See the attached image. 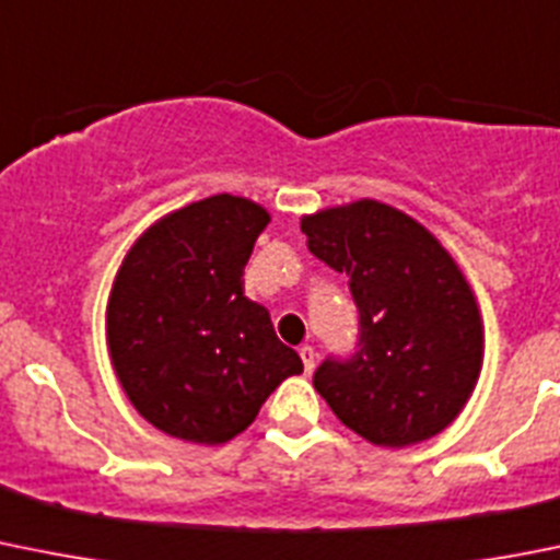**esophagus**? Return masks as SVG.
Wrapping results in <instances>:
<instances>
[{"label": "esophagus", "instance_id": "34e87169", "mask_svg": "<svg viewBox=\"0 0 560 560\" xmlns=\"http://www.w3.org/2000/svg\"><path fill=\"white\" fill-rule=\"evenodd\" d=\"M298 353H301V362H304L306 373H312V370H315V359H317L315 348H312V345H301V348H298Z\"/></svg>", "mask_w": 560, "mask_h": 560}]
</instances>
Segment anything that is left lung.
Segmentation results:
<instances>
[{
  "instance_id": "left-lung-1",
  "label": "left lung",
  "mask_w": 560,
  "mask_h": 560,
  "mask_svg": "<svg viewBox=\"0 0 560 560\" xmlns=\"http://www.w3.org/2000/svg\"><path fill=\"white\" fill-rule=\"evenodd\" d=\"M310 250L348 276L359 312L348 357H326L315 389L381 447L451 425L480 373L483 334L469 284L431 232L398 209L357 201L301 221Z\"/></svg>"
}]
</instances>
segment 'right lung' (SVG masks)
Instances as JSON below:
<instances>
[{"label":"right lung","instance_id":"1","mask_svg":"<svg viewBox=\"0 0 560 560\" xmlns=\"http://www.w3.org/2000/svg\"><path fill=\"white\" fill-rule=\"evenodd\" d=\"M270 215L212 196L162 218L135 243L107 306L113 368L154 428L221 445L256 420L304 362L248 301L243 273Z\"/></svg>","mask_w":560,"mask_h":560}]
</instances>
